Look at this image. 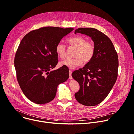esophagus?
Returning <instances> with one entry per match:
<instances>
[{
    "label": "esophagus",
    "instance_id": "obj_1",
    "mask_svg": "<svg viewBox=\"0 0 134 134\" xmlns=\"http://www.w3.org/2000/svg\"><path fill=\"white\" fill-rule=\"evenodd\" d=\"M71 73H72V71L71 70H69V79L71 80L72 79V76H71Z\"/></svg>",
    "mask_w": 134,
    "mask_h": 134
}]
</instances>
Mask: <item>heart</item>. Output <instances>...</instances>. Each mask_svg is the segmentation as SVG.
I'll use <instances>...</instances> for the list:
<instances>
[{
  "label": "heart",
  "instance_id": "b5f03b06",
  "mask_svg": "<svg viewBox=\"0 0 134 134\" xmlns=\"http://www.w3.org/2000/svg\"><path fill=\"white\" fill-rule=\"evenodd\" d=\"M86 39L81 35H75L67 39L68 44L76 48L74 53L73 59H67L60 62V65L68 67L70 69L81 66L83 62H90L95 54V46L93 43L86 41ZM55 52L60 58L64 59L66 55V46L62 43H57L55 47Z\"/></svg>",
  "mask_w": 134,
  "mask_h": 134
}]
</instances>
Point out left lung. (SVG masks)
<instances>
[{
	"label": "left lung",
	"instance_id": "8db88e82",
	"mask_svg": "<svg viewBox=\"0 0 134 134\" xmlns=\"http://www.w3.org/2000/svg\"><path fill=\"white\" fill-rule=\"evenodd\" d=\"M91 37L95 46L92 59L83 68L73 71L72 78L80 86L75 97L80 103L94 106L108 96L118 76V57L109 38L96 29L81 27L75 31Z\"/></svg>",
	"mask_w": 134,
	"mask_h": 134
}]
</instances>
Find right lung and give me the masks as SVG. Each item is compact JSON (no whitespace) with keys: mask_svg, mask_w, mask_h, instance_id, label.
Returning <instances> with one entry per match:
<instances>
[{"mask_svg":"<svg viewBox=\"0 0 134 134\" xmlns=\"http://www.w3.org/2000/svg\"><path fill=\"white\" fill-rule=\"evenodd\" d=\"M74 30L48 26L33 30L23 38L14 59L17 80L31 101L39 104L51 101L57 87L69 78V70L63 66L51 71L58 63L57 43Z\"/></svg>","mask_w":134,"mask_h":134,"instance_id":"1","label":"right lung"}]
</instances>
